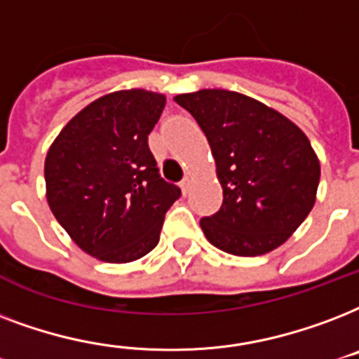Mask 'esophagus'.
<instances>
[{
    "label": "esophagus",
    "mask_w": 359,
    "mask_h": 359,
    "mask_svg": "<svg viewBox=\"0 0 359 359\" xmlns=\"http://www.w3.org/2000/svg\"><path fill=\"white\" fill-rule=\"evenodd\" d=\"M180 187H182V193L187 194L189 193V187H191V177L185 176L182 180V183H180Z\"/></svg>",
    "instance_id": "34e87169"
}]
</instances>
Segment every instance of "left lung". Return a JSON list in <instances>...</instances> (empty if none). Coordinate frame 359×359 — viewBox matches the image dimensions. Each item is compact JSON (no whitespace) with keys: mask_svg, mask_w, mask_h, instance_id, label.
Segmentation results:
<instances>
[{"mask_svg":"<svg viewBox=\"0 0 359 359\" xmlns=\"http://www.w3.org/2000/svg\"><path fill=\"white\" fill-rule=\"evenodd\" d=\"M210 142L223 205L200 219L211 245L258 257L283 245L313 210L320 163L298 125L264 102L229 90L182 93Z\"/></svg>","mask_w":359,"mask_h":359,"instance_id":"left-lung-1","label":"left lung"}]
</instances>
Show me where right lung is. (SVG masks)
Returning a JSON list of instances; mask_svg holds the SVG:
<instances>
[{
	"mask_svg": "<svg viewBox=\"0 0 359 359\" xmlns=\"http://www.w3.org/2000/svg\"><path fill=\"white\" fill-rule=\"evenodd\" d=\"M166 97L121 90L82 108L44 159L46 200L71 240L102 262L125 264L157 243L180 187L165 182L148 148Z\"/></svg>",
	"mask_w": 359,
	"mask_h": 359,
	"instance_id": "obj_1",
	"label": "right lung"
}]
</instances>
